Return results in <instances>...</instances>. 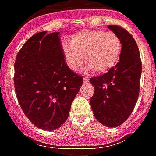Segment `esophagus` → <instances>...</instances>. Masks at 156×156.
<instances>
[{"label":"esophagus","instance_id":"1","mask_svg":"<svg viewBox=\"0 0 156 156\" xmlns=\"http://www.w3.org/2000/svg\"><path fill=\"white\" fill-rule=\"evenodd\" d=\"M88 81H89V78H87V77H84V78H83V83H88Z\"/></svg>","mask_w":156,"mask_h":156}]
</instances>
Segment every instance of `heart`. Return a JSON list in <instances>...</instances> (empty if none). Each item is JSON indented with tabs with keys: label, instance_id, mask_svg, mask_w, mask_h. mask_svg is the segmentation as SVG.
Listing matches in <instances>:
<instances>
[{
	"label": "heart",
	"instance_id": "heart-1",
	"mask_svg": "<svg viewBox=\"0 0 156 156\" xmlns=\"http://www.w3.org/2000/svg\"><path fill=\"white\" fill-rule=\"evenodd\" d=\"M122 43L114 32L86 29L75 33L70 44L62 45L65 62L76 71L83 64V56L89 68L98 73H105L119 61Z\"/></svg>",
	"mask_w": 156,
	"mask_h": 156
}]
</instances>
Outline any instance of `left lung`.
I'll list each match as a JSON object with an SVG mask.
<instances>
[{
  "label": "left lung",
  "instance_id": "8db88e82",
  "mask_svg": "<svg viewBox=\"0 0 156 156\" xmlns=\"http://www.w3.org/2000/svg\"><path fill=\"white\" fill-rule=\"evenodd\" d=\"M108 28L122 43L119 62L108 73L89 79L94 87L90 105L99 123L114 128L127 120L134 110L140 89L142 62L130 33L118 25H108Z\"/></svg>",
  "mask_w": 156,
  "mask_h": 156
}]
</instances>
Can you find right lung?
I'll use <instances>...</instances> for the list:
<instances>
[{"mask_svg": "<svg viewBox=\"0 0 156 156\" xmlns=\"http://www.w3.org/2000/svg\"><path fill=\"white\" fill-rule=\"evenodd\" d=\"M36 33L16 55L14 86L22 111L35 126L54 130L68 119L83 77L65 63L59 32Z\"/></svg>", "mask_w": 156, "mask_h": 156, "instance_id": "add662e5", "label": "right lung"}]
</instances>
